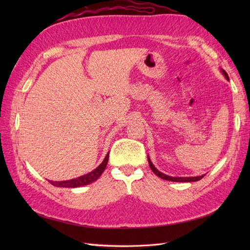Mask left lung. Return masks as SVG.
Segmentation results:
<instances>
[{
	"label": "left lung",
	"instance_id": "1",
	"mask_svg": "<svg viewBox=\"0 0 250 250\" xmlns=\"http://www.w3.org/2000/svg\"><path fill=\"white\" fill-rule=\"evenodd\" d=\"M223 72V74H224V76L226 77V79H229V75H228V73L226 72H224V71H222ZM148 162H149V166H150V168H151V170L153 171V173L154 174H156V175L158 176V177H161V178H163V179H166V180H171V181H176V183H190V181H197V180H200L201 178H203V176L204 175H202V176H197V177H171V176H168V175H165V174H163L162 172H160L158 170H156L155 169V167L153 166V164L150 162V160H149V157H148Z\"/></svg>",
	"mask_w": 250,
	"mask_h": 250
}]
</instances>
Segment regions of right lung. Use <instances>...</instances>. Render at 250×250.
<instances>
[{
    "label": "right lung",
    "mask_w": 250,
    "mask_h": 250,
    "mask_svg": "<svg viewBox=\"0 0 250 250\" xmlns=\"http://www.w3.org/2000/svg\"><path fill=\"white\" fill-rule=\"evenodd\" d=\"M108 156H109V153H107V155L105 156L104 161L102 162V164L99 166V167L90 173L86 174V175H83L71 180H65V181H50V184L58 188H77V187H82V186H86L88 184H92L101 176V174L103 173L105 168H106Z\"/></svg>",
    "instance_id": "obj_1"
}]
</instances>
